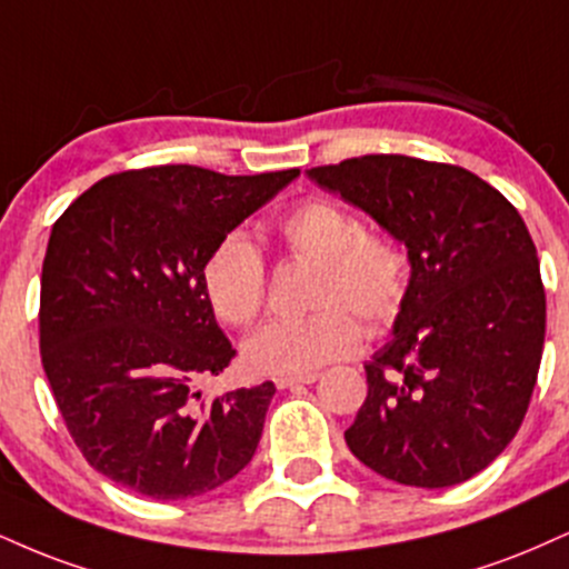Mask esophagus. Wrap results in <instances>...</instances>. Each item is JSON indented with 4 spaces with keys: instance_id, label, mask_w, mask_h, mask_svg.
<instances>
[{
    "instance_id": "esophagus-1",
    "label": "esophagus",
    "mask_w": 569,
    "mask_h": 569,
    "mask_svg": "<svg viewBox=\"0 0 569 569\" xmlns=\"http://www.w3.org/2000/svg\"><path fill=\"white\" fill-rule=\"evenodd\" d=\"M312 381H318V373H307V376H278L276 387H278V389H293V387H299V385H312Z\"/></svg>"
}]
</instances>
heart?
Here are the masks:
<instances>
[{"label": "heart", "instance_id": "obj_1", "mask_svg": "<svg viewBox=\"0 0 569 569\" xmlns=\"http://www.w3.org/2000/svg\"><path fill=\"white\" fill-rule=\"evenodd\" d=\"M276 238L297 259H315L305 318L272 320L246 341V366L267 376H307L360 347L355 313L373 333L400 318L410 291L406 246L366 230L352 209L310 198L276 222ZM201 283L222 323L251 326L267 302V267L243 232H228L201 264Z\"/></svg>", "mask_w": 569, "mask_h": 569}]
</instances>
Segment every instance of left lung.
<instances>
[{
	"mask_svg": "<svg viewBox=\"0 0 569 569\" xmlns=\"http://www.w3.org/2000/svg\"><path fill=\"white\" fill-rule=\"evenodd\" d=\"M310 177L410 257L406 307L366 366L368 397L347 445L400 485L467 482L515 440L543 355L546 291L525 219L456 163L376 153Z\"/></svg>",
	"mask_w": 569,
	"mask_h": 569,
	"instance_id": "left-lung-1",
	"label": "left lung"
}]
</instances>
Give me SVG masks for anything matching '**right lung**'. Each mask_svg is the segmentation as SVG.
I'll return each instance as SVG.
<instances>
[{
	"label": "right lung",
	"mask_w": 569,
	"mask_h": 569,
	"mask_svg": "<svg viewBox=\"0 0 569 569\" xmlns=\"http://www.w3.org/2000/svg\"><path fill=\"white\" fill-rule=\"evenodd\" d=\"M297 174L129 169L94 182L52 224L39 299L42 366L73 442L108 480L180 501L251 461L276 385L196 392L236 358L203 293L201 264Z\"/></svg>",
	"instance_id": "1"
}]
</instances>
